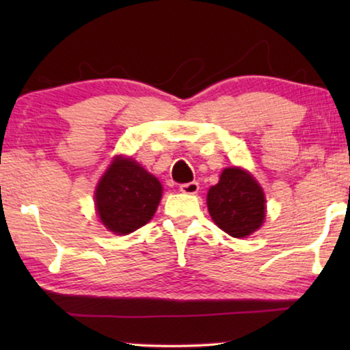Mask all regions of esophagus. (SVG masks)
<instances>
[{
	"label": "esophagus",
	"mask_w": 350,
	"mask_h": 350,
	"mask_svg": "<svg viewBox=\"0 0 350 350\" xmlns=\"http://www.w3.org/2000/svg\"><path fill=\"white\" fill-rule=\"evenodd\" d=\"M180 191L185 194H196L199 191V183L198 181H189V183L181 185Z\"/></svg>",
	"instance_id": "obj_1"
}]
</instances>
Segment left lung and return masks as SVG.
<instances>
[{
	"label": "left lung",
	"mask_w": 350,
	"mask_h": 350,
	"mask_svg": "<svg viewBox=\"0 0 350 350\" xmlns=\"http://www.w3.org/2000/svg\"><path fill=\"white\" fill-rule=\"evenodd\" d=\"M265 194L248 172L239 167L223 170L218 185L207 194V207L215 224L232 237H247L265 219Z\"/></svg>",
	"instance_id": "1"
}]
</instances>
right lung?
<instances>
[{"label":"right lung","mask_w":350,"mask_h":350,"mask_svg":"<svg viewBox=\"0 0 350 350\" xmlns=\"http://www.w3.org/2000/svg\"><path fill=\"white\" fill-rule=\"evenodd\" d=\"M162 198L156 176L135 161L118 157L102 176L95 191V207L109 231L129 234L145 226Z\"/></svg>","instance_id":"1"}]
</instances>
